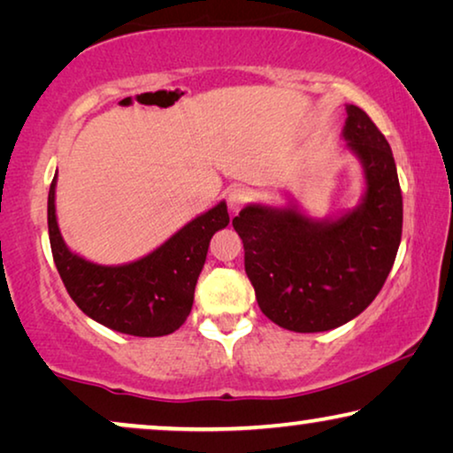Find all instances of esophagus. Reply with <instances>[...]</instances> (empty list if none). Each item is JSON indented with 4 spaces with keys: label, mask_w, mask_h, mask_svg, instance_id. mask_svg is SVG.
<instances>
[{
    "label": "esophagus",
    "mask_w": 453,
    "mask_h": 453,
    "mask_svg": "<svg viewBox=\"0 0 453 453\" xmlns=\"http://www.w3.org/2000/svg\"><path fill=\"white\" fill-rule=\"evenodd\" d=\"M250 200H251V194H250V189H245V188H234V189L228 191V196H226L228 210H231V212H234V214H237L239 210L243 208Z\"/></svg>",
    "instance_id": "obj_1"
}]
</instances>
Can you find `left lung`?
Segmentation results:
<instances>
[{
    "mask_svg": "<svg viewBox=\"0 0 453 453\" xmlns=\"http://www.w3.org/2000/svg\"><path fill=\"white\" fill-rule=\"evenodd\" d=\"M342 138L363 166L355 208L313 219L288 196L284 206L250 203L233 219L257 305L284 330L349 324L380 293L398 253L402 191L392 148L357 104H346Z\"/></svg>",
    "mask_w": 453,
    "mask_h": 453,
    "instance_id": "obj_1",
    "label": "left lung"
}]
</instances>
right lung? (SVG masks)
I'll return each mask as SVG.
<instances>
[{
    "label": "right lung",
    "instance_id": "obj_1",
    "mask_svg": "<svg viewBox=\"0 0 453 453\" xmlns=\"http://www.w3.org/2000/svg\"><path fill=\"white\" fill-rule=\"evenodd\" d=\"M55 188L58 173L49 188V241L53 262L73 303L90 319L129 336L154 338L179 330L194 305L210 239L228 225L226 203L220 202L196 216L148 256L103 265L65 245L55 214Z\"/></svg>",
    "mask_w": 453,
    "mask_h": 453
}]
</instances>
